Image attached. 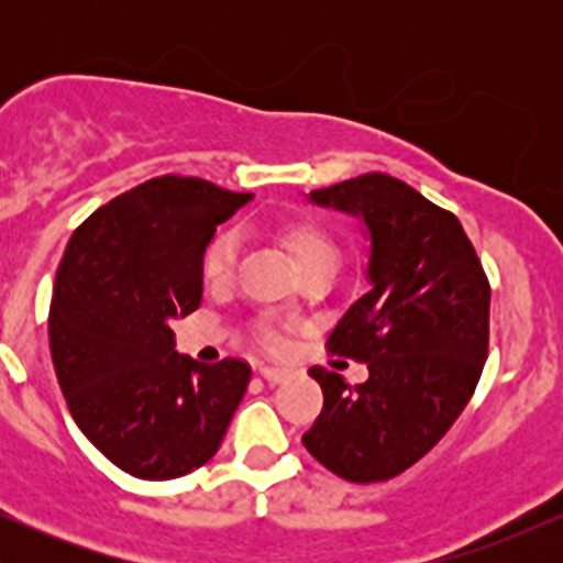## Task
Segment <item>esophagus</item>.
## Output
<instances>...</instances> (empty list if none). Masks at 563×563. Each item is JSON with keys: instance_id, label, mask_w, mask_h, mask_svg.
Returning a JSON list of instances; mask_svg holds the SVG:
<instances>
[{"instance_id": "34e87169", "label": "esophagus", "mask_w": 563, "mask_h": 563, "mask_svg": "<svg viewBox=\"0 0 563 563\" xmlns=\"http://www.w3.org/2000/svg\"><path fill=\"white\" fill-rule=\"evenodd\" d=\"M260 376L264 380H269V384H280V380H286L290 373L286 371V367H277V365H262L260 367Z\"/></svg>"}]
</instances>
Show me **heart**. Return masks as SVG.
I'll list each match as a JSON object with an SVG mask.
<instances>
[{"label":"heart","mask_w":563,"mask_h":563,"mask_svg":"<svg viewBox=\"0 0 563 563\" xmlns=\"http://www.w3.org/2000/svg\"><path fill=\"white\" fill-rule=\"evenodd\" d=\"M283 241H286L299 267L318 262H339V249H335V243L318 228V224H288V228L283 230ZM238 254H241V238H238L235 230L217 235L209 249H206L203 256L206 280L214 283V286H224L232 277V273H235Z\"/></svg>","instance_id":"1"}]
</instances>
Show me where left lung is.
Instances as JSON below:
<instances>
[{
    "mask_svg": "<svg viewBox=\"0 0 563 563\" xmlns=\"http://www.w3.org/2000/svg\"><path fill=\"white\" fill-rule=\"evenodd\" d=\"M363 222L367 294L331 333V352L367 363L365 384L312 367L322 412L301 437L346 482H384L418 463L457 421L487 360L489 283L455 214L389 174L307 196Z\"/></svg>",
    "mask_w": 563,
    "mask_h": 563,
    "instance_id": "left-lung-1",
    "label": "left lung"
}]
</instances>
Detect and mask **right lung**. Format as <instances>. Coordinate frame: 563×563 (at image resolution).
Here are the masks:
<instances>
[{
	"mask_svg": "<svg viewBox=\"0 0 563 563\" xmlns=\"http://www.w3.org/2000/svg\"><path fill=\"white\" fill-rule=\"evenodd\" d=\"M198 177L132 187L70 235L49 307V349L70 416L113 466L164 482L214 457L251 367L179 354L217 224L251 203Z\"/></svg>",
	"mask_w": 563,
	"mask_h": 563,
	"instance_id": "add662e5",
	"label": "right lung"
}]
</instances>
